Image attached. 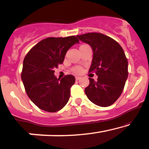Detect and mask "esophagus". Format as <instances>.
I'll list each match as a JSON object with an SVG mask.
<instances>
[{"instance_id": "esophagus-1", "label": "esophagus", "mask_w": 149, "mask_h": 149, "mask_svg": "<svg viewBox=\"0 0 149 149\" xmlns=\"http://www.w3.org/2000/svg\"><path fill=\"white\" fill-rule=\"evenodd\" d=\"M75 79H76V81H78V80L80 79V77H75Z\"/></svg>"}]
</instances>
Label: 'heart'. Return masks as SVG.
Wrapping results in <instances>:
<instances>
[{
    "label": "heart",
    "instance_id": "b5f03b06",
    "mask_svg": "<svg viewBox=\"0 0 149 149\" xmlns=\"http://www.w3.org/2000/svg\"><path fill=\"white\" fill-rule=\"evenodd\" d=\"M72 72L74 74H78L82 72V69H81V67H74V68H72Z\"/></svg>",
    "mask_w": 149,
    "mask_h": 149
}]
</instances>
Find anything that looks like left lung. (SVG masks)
I'll return each mask as SVG.
<instances>
[{"label":"left lung","mask_w":149,"mask_h":149,"mask_svg":"<svg viewBox=\"0 0 149 149\" xmlns=\"http://www.w3.org/2000/svg\"><path fill=\"white\" fill-rule=\"evenodd\" d=\"M77 37L92 48L93 59L88 72H94L98 76L96 81L88 78L89 84L85 88L86 96L96 106H111L121 95L128 77V62L123 48L101 33Z\"/></svg>","instance_id":"1"}]
</instances>
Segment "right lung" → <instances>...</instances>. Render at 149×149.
I'll use <instances>...</instances> for the list:
<instances>
[{"instance_id":"obj_1","label":"right lung","mask_w":149,"mask_h":149,"mask_svg":"<svg viewBox=\"0 0 149 149\" xmlns=\"http://www.w3.org/2000/svg\"><path fill=\"white\" fill-rule=\"evenodd\" d=\"M75 43H79V40L74 36L46 38L25 56L22 80L26 94L40 109L54 113L69 101L74 77L68 74L57 79L54 70L63 63L67 51Z\"/></svg>"}]
</instances>
